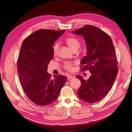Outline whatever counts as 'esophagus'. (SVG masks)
I'll return each mask as SVG.
<instances>
[{"label":"esophagus","mask_w":132,"mask_h":132,"mask_svg":"<svg viewBox=\"0 0 132 132\" xmlns=\"http://www.w3.org/2000/svg\"><path fill=\"white\" fill-rule=\"evenodd\" d=\"M73 78H74V76H73V75H68V80H70L71 79H73Z\"/></svg>","instance_id":"1"}]
</instances>
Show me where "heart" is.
I'll use <instances>...</instances> for the list:
<instances>
[{
    "label": "heart",
    "mask_w": 132,
    "mask_h": 132,
    "mask_svg": "<svg viewBox=\"0 0 132 132\" xmlns=\"http://www.w3.org/2000/svg\"><path fill=\"white\" fill-rule=\"evenodd\" d=\"M66 43L69 47L70 48L72 51L75 50H78L80 46V42L76 37H68L66 39ZM59 47H60V44L58 43H55L54 45L53 46V55H57L59 50ZM75 63L71 62H66L63 64V68L69 72L73 71L74 69Z\"/></svg>",
    "instance_id": "obj_1"
}]
</instances>
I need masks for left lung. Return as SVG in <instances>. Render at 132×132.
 I'll use <instances>...</instances> for the list:
<instances>
[{
    "instance_id": "obj_1",
    "label": "left lung",
    "mask_w": 132,
    "mask_h": 132,
    "mask_svg": "<svg viewBox=\"0 0 132 132\" xmlns=\"http://www.w3.org/2000/svg\"><path fill=\"white\" fill-rule=\"evenodd\" d=\"M72 32L85 38L87 52L81 61V71L89 70L91 73L87 80L80 75L76 76L81 82L78 95L88 103L97 102L108 93L118 73V62L112 41L107 33L91 25Z\"/></svg>"
}]
</instances>
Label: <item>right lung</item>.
Listing matches in <instances>:
<instances>
[{
  "label": "right lung",
  "instance_id": "obj_1",
  "mask_svg": "<svg viewBox=\"0 0 132 132\" xmlns=\"http://www.w3.org/2000/svg\"><path fill=\"white\" fill-rule=\"evenodd\" d=\"M64 30L39 29L24 39L17 61L20 82L30 101L45 106L57 99L68 78L51 75L47 65L53 59V46Z\"/></svg>",
  "mask_w": 132,
  "mask_h": 132
}]
</instances>
